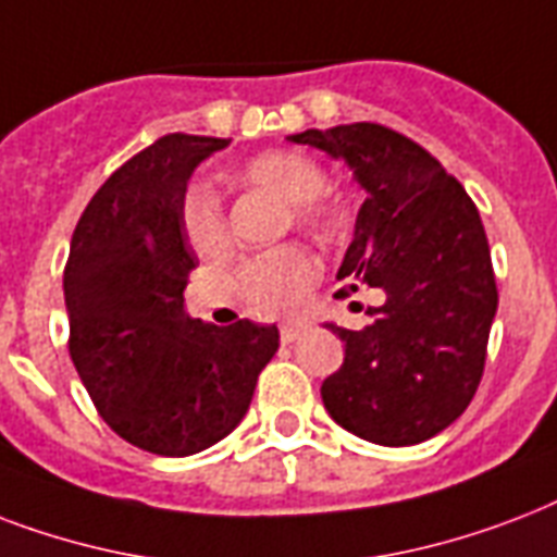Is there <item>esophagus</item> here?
<instances>
[{"label":"esophagus","instance_id":"1","mask_svg":"<svg viewBox=\"0 0 557 557\" xmlns=\"http://www.w3.org/2000/svg\"><path fill=\"white\" fill-rule=\"evenodd\" d=\"M308 331L305 322H290V325H282V343H296Z\"/></svg>","mask_w":557,"mask_h":557}]
</instances>
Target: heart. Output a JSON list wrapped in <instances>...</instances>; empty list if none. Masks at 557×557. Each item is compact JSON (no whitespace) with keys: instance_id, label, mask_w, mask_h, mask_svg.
<instances>
[{"instance_id":"b5f03b06","label":"heart","mask_w":557,"mask_h":557,"mask_svg":"<svg viewBox=\"0 0 557 557\" xmlns=\"http://www.w3.org/2000/svg\"><path fill=\"white\" fill-rule=\"evenodd\" d=\"M235 180L290 202L293 220L313 235H331L339 226V211L322 197L327 188L325 171L301 153L293 150L258 153L235 171ZM180 230L188 247L200 256L214 258L230 249L232 238L223 200L209 183H194L185 188L180 202ZM317 275V258L308 249L287 244L244 258L235 270V287L252 308L267 313H290L293 308H299Z\"/></svg>"}]
</instances>
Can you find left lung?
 <instances>
[{
	"instance_id": "obj_1",
	"label": "left lung",
	"mask_w": 557,
	"mask_h": 557,
	"mask_svg": "<svg viewBox=\"0 0 557 557\" xmlns=\"http://www.w3.org/2000/svg\"><path fill=\"white\" fill-rule=\"evenodd\" d=\"M290 141L355 171L366 200L337 278L386 293L360 331L325 322L346 343L339 372L322 383L327 416L366 442H426L462 416L485 369L497 282L480 211L438 159L383 124Z\"/></svg>"
}]
</instances>
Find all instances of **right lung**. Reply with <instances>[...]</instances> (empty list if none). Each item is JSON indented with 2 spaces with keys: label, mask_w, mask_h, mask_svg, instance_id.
Returning a JSON list of instances; mask_svg holds the SVG:
<instances>
[{
  "label": "right lung",
  "mask_w": 557,
  "mask_h": 557,
  "mask_svg": "<svg viewBox=\"0 0 557 557\" xmlns=\"http://www.w3.org/2000/svg\"><path fill=\"white\" fill-rule=\"evenodd\" d=\"M230 145L171 133L124 162L77 220L63 296L69 355L101 418L157 456H191L244 421L278 327L185 313L194 249L180 202L194 168Z\"/></svg>",
  "instance_id": "1"
}]
</instances>
